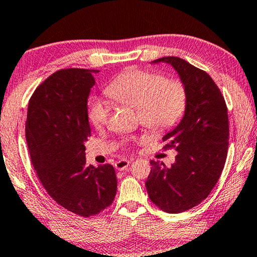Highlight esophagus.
Listing matches in <instances>:
<instances>
[{
	"mask_svg": "<svg viewBox=\"0 0 257 257\" xmlns=\"http://www.w3.org/2000/svg\"><path fill=\"white\" fill-rule=\"evenodd\" d=\"M130 162L128 160H121V161H117L116 163H115V169L116 170H120V171H123L129 166Z\"/></svg>",
	"mask_w": 257,
	"mask_h": 257,
	"instance_id": "obj_1",
	"label": "esophagus"
}]
</instances>
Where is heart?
Masks as SVG:
<instances>
[{"mask_svg":"<svg viewBox=\"0 0 257 257\" xmlns=\"http://www.w3.org/2000/svg\"><path fill=\"white\" fill-rule=\"evenodd\" d=\"M106 94L116 103L137 109L144 127L154 132L171 128L183 114L186 92L178 80H165L163 75L153 72L132 70L110 82ZM110 108L101 100H94L88 117L96 129L109 120Z\"/></svg>","mask_w":257,"mask_h":257,"instance_id":"1","label":"heart"}]
</instances>
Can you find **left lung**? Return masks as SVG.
<instances>
[{"label": "left lung", "mask_w": 257, "mask_h": 257, "mask_svg": "<svg viewBox=\"0 0 257 257\" xmlns=\"http://www.w3.org/2000/svg\"><path fill=\"white\" fill-rule=\"evenodd\" d=\"M171 65L186 92L184 116L163 136L165 148H175L176 162L166 168L151 161L146 187L150 200L169 213L191 209L215 186L228 149L229 125L225 99L213 79L178 57H163L151 64Z\"/></svg>", "instance_id": "left-lung-1"}]
</instances>
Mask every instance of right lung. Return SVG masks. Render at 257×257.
<instances>
[{
	"label": "right lung",
	"instance_id": "obj_1",
	"mask_svg": "<svg viewBox=\"0 0 257 257\" xmlns=\"http://www.w3.org/2000/svg\"><path fill=\"white\" fill-rule=\"evenodd\" d=\"M97 70L67 68L53 73L32 94L25 121L31 163L46 192L80 216L95 215L117 190L110 164L86 165L91 136L88 96Z\"/></svg>",
	"mask_w": 257,
	"mask_h": 257
}]
</instances>
